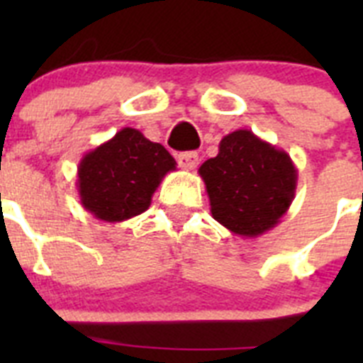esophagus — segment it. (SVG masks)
Masks as SVG:
<instances>
[{
    "label": "esophagus",
    "mask_w": 363,
    "mask_h": 363,
    "mask_svg": "<svg viewBox=\"0 0 363 363\" xmlns=\"http://www.w3.org/2000/svg\"><path fill=\"white\" fill-rule=\"evenodd\" d=\"M198 162H200V158H198L196 152H182L178 154V163L182 169H185V171H192V169H196Z\"/></svg>",
    "instance_id": "34e87169"
}]
</instances>
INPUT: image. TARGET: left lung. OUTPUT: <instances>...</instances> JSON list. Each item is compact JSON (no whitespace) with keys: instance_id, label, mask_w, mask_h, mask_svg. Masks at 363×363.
Here are the masks:
<instances>
[{"instance_id":"1","label":"left lung","mask_w":363,"mask_h":363,"mask_svg":"<svg viewBox=\"0 0 363 363\" xmlns=\"http://www.w3.org/2000/svg\"><path fill=\"white\" fill-rule=\"evenodd\" d=\"M198 172L214 220L243 238L278 225L296 192L298 171L289 154L247 129L223 136L216 158Z\"/></svg>"}]
</instances>
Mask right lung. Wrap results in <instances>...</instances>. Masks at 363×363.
<instances>
[{
    "label": "right lung",
    "mask_w": 363,
    "mask_h": 363,
    "mask_svg": "<svg viewBox=\"0 0 363 363\" xmlns=\"http://www.w3.org/2000/svg\"><path fill=\"white\" fill-rule=\"evenodd\" d=\"M174 169L165 147L125 127L82 158L76 182L79 201L98 220L120 223L145 213L154 191Z\"/></svg>",
    "instance_id": "add662e5"
}]
</instances>
